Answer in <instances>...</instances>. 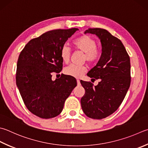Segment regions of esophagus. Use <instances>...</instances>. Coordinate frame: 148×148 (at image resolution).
Masks as SVG:
<instances>
[{
    "label": "esophagus",
    "instance_id": "obj_1",
    "mask_svg": "<svg viewBox=\"0 0 148 148\" xmlns=\"http://www.w3.org/2000/svg\"><path fill=\"white\" fill-rule=\"evenodd\" d=\"M77 85L78 86H80V80L79 79L77 80Z\"/></svg>",
    "mask_w": 148,
    "mask_h": 148
}]
</instances>
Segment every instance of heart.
Here are the masks:
<instances>
[{
	"label": "heart",
	"instance_id": "heart-1",
	"mask_svg": "<svg viewBox=\"0 0 148 148\" xmlns=\"http://www.w3.org/2000/svg\"><path fill=\"white\" fill-rule=\"evenodd\" d=\"M74 48L84 53L83 58L89 63L96 62L100 57V51L97 48V42L89 35H83L75 39L73 42ZM70 56V49L67 46H62L60 50V57L64 62H68ZM87 68L84 66L69 65L64 69V73L69 76L80 78L86 73Z\"/></svg>",
	"mask_w": 148,
	"mask_h": 148
}]
</instances>
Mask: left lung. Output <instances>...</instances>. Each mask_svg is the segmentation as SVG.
<instances>
[{"label":"left lung","instance_id":"left-lung-1","mask_svg":"<svg viewBox=\"0 0 148 148\" xmlns=\"http://www.w3.org/2000/svg\"><path fill=\"white\" fill-rule=\"evenodd\" d=\"M84 33L96 35L101 42V56L87 74L100 82L93 87L80 80L85 90L80 104L86 116L102 119L115 112L126 96L131 82L130 59L122 42L107 30L89 28Z\"/></svg>","mask_w":148,"mask_h":148}]
</instances>
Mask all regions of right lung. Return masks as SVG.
<instances>
[{"label": "right lung", "instance_id": "add662e5", "mask_svg": "<svg viewBox=\"0 0 148 148\" xmlns=\"http://www.w3.org/2000/svg\"><path fill=\"white\" fill-rule=\"evenodd\" d=\"M78 28L54 29L29 41L19 55L16 84L26 108L42 119H51L62 112L65 100L77 86V80L59 73L63 61L60 50Z\"/></svg>", "mask_w": 148, "mask_h": 148}]
</instances>
